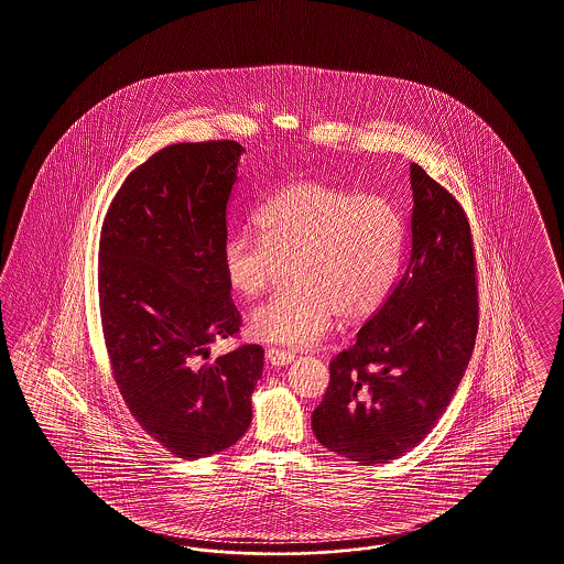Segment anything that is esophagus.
Listing matches in <instances>:
<instances>
[{
	"instance_id": "esophagus-1",
	"label": "esophagus",
	"mask_w": 564,
	"mask_h": 564,
	"mask_svg": "<svg viewBox=\"0 0 564 564\" xmlns=\"http://www.w3.org/2000/svg\"><path fill=\"white\" fill-rule=\"evenodd\" d=\"M293 352L290 350H283V348H267V361L271 362L272 367H283V365H290L293 361Z\"/></svg>"
}]
</instances>
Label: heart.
<instances>
[{"instance_id": "heart-1", "label": "heart", "mask_w": 564, "mask_h": 564, "mask_svg": "<svg viewBox=\"0 0 564 564\" xmlns=\"http://www.w3.org/2000/svg\"><path fill=\"white\" fill-rule=\"evenodd\" d=\"M253 225L258 237L226 239L223 269L232 292L253 297L290 264L292 285L249 316L262 341L311 346L336 315L344 323L373 315L399 272L403 220L380 195L293 182L256 212Z\"/></svg>"}]
</instances>
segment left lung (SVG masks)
I'll use <instances>...</instances> for the list:
<instances>
[{
	"mask_svg": "<svg viewBox=\"0 0 564 564\" xmlns=\"http://www.w3.org/2000/svg\"><path fill=\"white\" fill-rule=\"evenodd\" d=\"M405 262L357 344L329 362L316 441L361 466L413 449L443 415L473 357L478 293L462 205L411 163Z\"/></svg>",
	"mask_w": 564,
	"mask_h": 564,
	"instance_id": "obj_1",
	"label": "left lung"
}]
</instances>
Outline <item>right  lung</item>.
I'll list each match as a JSON object with an SVG mask.
<instances>
[{
    "label": "right lung",
    "instance_id": "obj_1",
    "mask_svg": "<svg viewBox=\"0 0 564 564\" xmlns=\"http://www.w3.org/2000/svg\"><path fill=\"white\" fill-rule=\"evenodd\" d=\"M243 153L235 140L161 149L121 184L100 232V318L115 382L140 429L184 459L246 434L264 367L258 344L205 361L241 325L223 246Z\"/></svg>",
    "mask_w": 564,
    "mask_h": 564
}]
</instances>
